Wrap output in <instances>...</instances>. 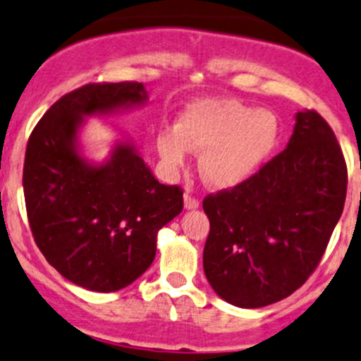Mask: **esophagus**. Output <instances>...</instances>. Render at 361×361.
Wrapping results in <instances>:
<instances>
[{
	"label": "esophagus",
	"mask_w": 361,
	"mask_h": 361,
	"mask_svg": "<svg viewBox=\"0 0 361 361\" xmlns=\"http://www.w3.org/2000/svg\"><path fill=\"white\" fill-rule=\"evenodd\" d=\"M200 202L197 199H193L192 193L187 192L185 193V209H188V211H193V209H199Z\"/></svg>",
	"instance_id": "esophagus-1"
}]
</instances>
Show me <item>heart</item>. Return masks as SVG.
Wrapping results in <instances>:
<instances>
[{
	"label": "heart",
	"mask_w": 361,
	"mask_h": 361,
	"mask_svg": "<svg viewBox=\"0 0 361 361\" xmlns=\"http://www.w3.org/2000/svg\"><path fill=\"white\" fill-rule=\"evenodd\" d=\"M279 118L269 109L226 97L190 102L176 128L157 135V152L169 169L187 162L188 150L202 152L199 171L212 188H235L259 171L279 140Z\"/></svg>",
	"instance_id": "1"
}]
</instances>
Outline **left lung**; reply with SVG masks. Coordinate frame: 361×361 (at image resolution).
<instances>
[{
	"label": "left lung",
	"mask_w": 361,
	"mask_h": 361,
	"mask_svg": "<svg viewBox=\"0 0 361 361\" xmlns=\"http://www.w3.org/2000/svg\"><path fill=\"white\" fill-rule=\"evenodd\" d=\"M295 120L283 152L245 183L204 199L205 277L235 307L260 308L298 290L343 214L348 171L334 132L312 109Z\"/></svg>",
	"instance_id": "1"
}]
</instances>
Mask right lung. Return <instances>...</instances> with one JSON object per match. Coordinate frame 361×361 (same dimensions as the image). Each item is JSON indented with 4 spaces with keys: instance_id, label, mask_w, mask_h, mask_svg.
Masks as SVG:
<instances>
[{
    "instance_id": "obj_1",
    "label": "right lung",
    "mask_w": 361,
    "mask_h": 361,
    "mask_svg": "<svg viewBox=\"0 0 361 361\" xmlns=\"http://www.w3.org/2000/svg\"><path fill=\"white\" fill-rule=\"evenodd\" d=\"M144 84H89L63 96L30 133L23 164L27 216L39 250L63 277L97 293L132 284L156 257L157 233L183 211L128 138L96 162L84 156L87 118L147 104Z\"/></svg>"
}]
</instances>
